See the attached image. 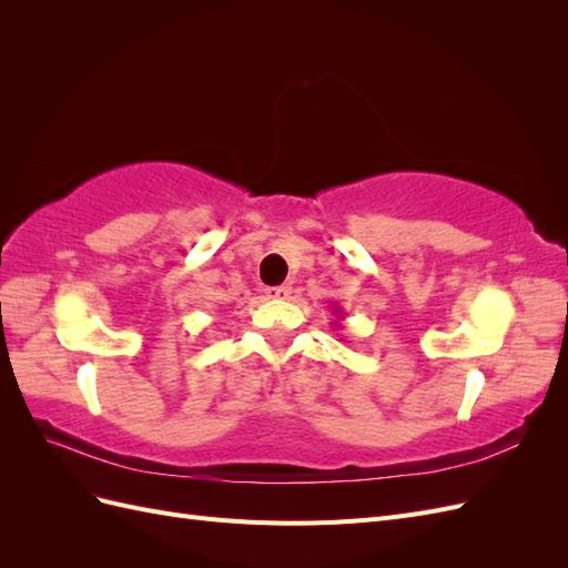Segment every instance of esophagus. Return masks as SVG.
<instances>
[{"label": "esophagus", "instance_id": "1", "mask_svg": "<svg viewBox=\"0 0 568 568\" xmlns=\"http://www.w3.org/2000/svg\"><path fill=\"white\" fill-rule=\"evenodd\" d=\"M265 294H267V298H288L291 286H286V284L270 286V288H265Z\"/></svg>", "mask_w": 568, "mask_h": 568}]
</instances>
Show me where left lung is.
<instances>
[{
    "mask_svg": "<svg viewBox=\"0 0 568 568\" xmlns=\"http://www.w3.org/2000/svg\"><path fill=\"white\" fill-rule=\"evenodd\" d=\"M332 315L336 317V320H334V324H336V326H341V322H343V311H341V307H338L336 303H332Z\"/></svg>",
    "mask_w": 568,
    "mask_h": 568,
    "instance_id": "left-lung-1",
    "label": "left lung"
}]
</instances>
